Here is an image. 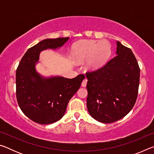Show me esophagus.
Listing matches in <instances>:
<instances>
[{
	"mask_svg": "<svg viewBox=\"0 0 154 154\" xmlns=\"http://www.w3.org/2000/svg\"><path fill=\"white\" fill-rule=\"evenodd\" d=\"M87 82H88V79H86V78H85V79H83V81L82 82V87H85V86H86Z\"/></svg>",
	"mask_w": 154,
	"mask_h": 154,
	"instance_id": "1",
	"label": "esophagus"
}]
</instances>
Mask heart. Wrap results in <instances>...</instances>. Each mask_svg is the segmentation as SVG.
I'll use <instances>...</instances> for the list:
<instances>
[{
	"instance_id": "1",
	"label": "heart",
	"mask_w": 154,
	"mask_h": 154,
	"mask_svg": "<svg viewBox=\"0 0 154 154\" xmlns=\"http://www.w3.org/2000/svg\"><path fill=\"white\" fill-rule=\"evenodd\" d=\"M111 54V47L107 41L82 40L75 44L72 50L74 60L80 63L85 61V68L89 71L101 69Z\"/></svg>"
}]
</instances>
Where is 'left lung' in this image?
I'll return each mask as SVG.
<instances>
[{"label":"left lung","mask_w":154,"mask_h":154,"mask_svg":"<svg viewBox=\"0 0 154 154\" xmlns=\"http://www.w3.org/2000/svg\"><path fill=\"white\" fill-rule=\"evenodd\" d=\"M116 56L98 71L86 73L87 108L101 123L123 118L136 103L140 69L132 50L117 41Z\"/></svg>","instance_id":"left-lung-1"}]
</instances>
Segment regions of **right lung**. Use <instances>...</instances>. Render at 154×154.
Instances as JSON below:
<instances>
[{
  "label": "right lung",
  "mask_w": 154,
  "mask_h": 154,
  "mask_svg": "<svg viewBox=\"0 0 154 154\" xmlns=\"http://www.w3.org/2000/svg\"><path fill=\"white\" fill-rule=\"evenodd\" d=\"M69 37L46 38L28 49L16 71V97L21 110L31 120L50 124L64 116L69 101L84 79L62 76L44 77L36 69L41 52L62 48Z\"/></svg>",
  "instance_id": "add662e5"
}]
</instances>
